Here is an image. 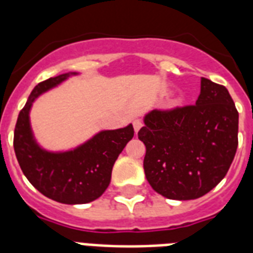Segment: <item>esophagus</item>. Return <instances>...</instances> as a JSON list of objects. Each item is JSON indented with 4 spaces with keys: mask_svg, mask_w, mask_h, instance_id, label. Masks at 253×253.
<instances>
[{
    "mask_svg": "<svg viewBox=\"0 0 253 253\" xmlns=\"http://www.w3.org/2000/svg\"><path fill=\"white\" fill-rule=\"evenodd\" d=\"M132 126H134V130L135 132H138L140 128H142L143 126V122H142V119H139V118H135L134 121H132Z\"/></svg>",
    "mask_w": 253,
    "mask_h": 253,
    "instance_id": "1",
    "label": "esophagus"
}]
</instances>
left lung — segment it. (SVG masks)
Instances as JSON below:
<instances>
[{
  "instance_id": "obj_1",
  "label": "left lung",
  "mask_w": 253,
  "mask_h": 253,
  "mask_svg": "<svg viewBox=\"0 0 253 253\" xmlns=\"http://www.w3.org/2000/svg\"><path fill=\"white\" fill-rule=\"evenodd\" d=\"M239 113L223 85L202 77L196 105L152 110L139 139L144 173L169 200H196L227 174L238 148Z\"/></svg>"
}]
</instances>
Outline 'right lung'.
Listing matches in <instances>:
<instances>
[{
	"instance_id": "1",
	"label": "right lung",
	"mask_w": 253,
	"mask_h": 253,
	"mask_svg": "<svg viewBox=\"0 0 253 253\" xmlns=\"http://www.w3.org/2000/svg\"><path fill=\"white\" fill-rule=\"evenodd\" d=\"M69 75L42 81L31 91L18 115L14 130V151L22 172L43 196L67 205L87 204L103 194L110 184L115 160L134 136L132 125L118 130L101 131L90 140L67 152H48L38 146L30 126L34 99L67 79Z\"/></svg>"
}]
</instances>
